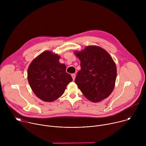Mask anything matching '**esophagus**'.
I'll list each match as a JSON object with an SVG mask.
<instances>
[{"label":"esophagus","mask_w":146,"mask_h":146,"mask_svg":"<svg viewBox=\"0 0 146 146\" xmlns=\"http://www.w3.org/2000/svg\"><path fill=\"white\" fill-rule=\"evenodd\" d=\"M72 77L73 78V80H75V78H76V74H72Z\"/></svg>","instance_id":"1"}]
</instances>
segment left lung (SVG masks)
<instances>
[{
  "instance_id": "8db88e82",
  "label": "left lung",
  "mask_w": 146,
  "mask_h": 146,
  "mask_svg": "<svg viewBox=\"0 0 146 146\" xmlns=\"http://www.w3.org/2000/svg\"><path fill=\"white\" fill-rule=\"evenodd\" d=\"M74 53L80 59L81 66L75 83L82 94L94 103L109 97L117 77V67L112 57L97 46H88Z\"/></svg>"
}]
</instances>
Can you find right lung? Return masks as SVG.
<instances>
[{
    "mask_svg": "<svg viewBox=\"0 0 146 146\" xmlns=\"http://www.w3.org/2000/svg\"><path fill=\"white\" fill-rule=\"evenodd\" d=\"M59 59L57 54L46 51L36 56L28 67L29 86L36 96L44 102H51L60 97L73 81Z\"/></svg>",
    "mask_w": 146,
    "mask_h": 146,
    "instance_id": "add662e5",
    "label": "right lung"
}]
</instances>
